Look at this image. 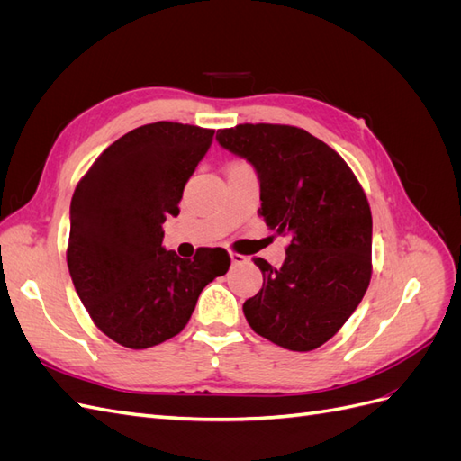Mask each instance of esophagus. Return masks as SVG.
Segmentation results:
<instances>
[{"mask_svg": "<svg viewBox=\"0 0 461 461\" xmlns=\"http://www.w3.org/2000/svg\"><path fill=\"white\" fill-rule=\"evenodd\" d=\"M230 261H232V265H242V263H246V261H248V258H246V256H242V254L230 252Z\"/></svg>", "mask_w": 461, "mask_h": 461, "instance_id": "34e87169", "label": "esophagus"}]
</instances>
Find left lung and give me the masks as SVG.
<instances>
[{"instance_id":"1","label":"left lung","mask_w":461,"mask_h":461,"mask_svg":"<svg viewBox=\"0 0 461 461\" xmlns=\"http://www.w3.org/2000/svg\"><path fill=\"white\" fill-rule=\"evenodd\" d=\"M217 140L254 165L259 215L290 240L281 267L254 258L263 286L244 302L246 321L286 350H315L356 312L371 281L366 192L339 153L303 129L246 122L221 129Z\"/></svg>"}]
</instances>
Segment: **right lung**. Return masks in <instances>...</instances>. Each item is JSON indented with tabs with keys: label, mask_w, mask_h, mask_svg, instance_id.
Wrapping results in <instances>:
<instances>
[{
	"label": "right lung",
	"mask_w": 461,
	"mask_h": 461,
	"mask_svg": "<svg viewBox=\"0 0 461 461\" xmlns=\"http://www.w3.org/2000/svg\"><path fill=\"white\" fill-rule=\"evenodd\" d=\"M213 129L159 121L111 144L71 200L67 265L94 325L144 350L186 327L205 285L229 271L222 248L194 259L165 249L163 222L213 142Z\"/></svg>",
	"instance_id": "add662e5"
}]
</instances>
